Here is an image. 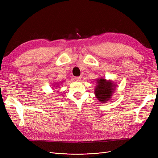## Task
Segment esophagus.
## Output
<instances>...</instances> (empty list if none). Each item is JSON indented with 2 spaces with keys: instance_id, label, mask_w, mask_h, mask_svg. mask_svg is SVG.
I'll return each mask as SVG.
<instances>
[{
  "instance_id": "1",
  "label": "esophagus",
  "mask_w": 158,
  "mask_h": 158,
  "mask_svg": "<svg viewBox=\"0 0 158 158\" xmlns=\"http://www.w3.org/2000/svg\"><path fill=\"white\" fill-rule=\"evenodd\" d=\"M75 80L77 82H79L81 81V77H75Z\"/></svg>"
}]
</instances>
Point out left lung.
<instances>
[{"mask_svg": "<svg viewBox=\"0 0 158 158\" xmlns=\"http://www.w3.org/2000/svg\"><path fill=\"white\" fill-rule=\"evenodd\" d=\"M96 86L94 94L95 97L100 102L106 103L109 101L116 89V85L113 81L107 80L100 77L96 80Z\"/></svg>", "mask_w": 158, "mask_h": 158, "instance_id": "left-lung-1", "label": "left lung"}]
</instances>
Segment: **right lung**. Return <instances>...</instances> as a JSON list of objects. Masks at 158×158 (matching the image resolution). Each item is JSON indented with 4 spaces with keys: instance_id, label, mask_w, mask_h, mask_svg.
<instances>
[{
    "instance_id": "1",
    "label": "right lung",
    "mask_w": 158,
    "mask_h": 158,
    "mask_svg": "<svg viewBox=\"0 0 158 158\" xmlns=\"http://www.w3.org/2000/svg\"><path fill=\"white\" fill-rule=\"evenodd\" d=\"M59 85H60V83H54V85H53V87L54 88H57L59 87Z\"/></svg>"
}]
</instances>
